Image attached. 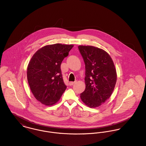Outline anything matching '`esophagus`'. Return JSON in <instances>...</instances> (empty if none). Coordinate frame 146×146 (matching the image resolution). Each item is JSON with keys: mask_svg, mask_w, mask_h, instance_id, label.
Returning a JSON list of instances; mask_svg holds the SVG:
<instances>
[{"mask_svg": "<svg viewBox=\"0 0 146 146\" xmlns=\"http://www.w3.org/2000/svg\"><path fill=\"white\" fill-rule=\"evenodd\" d=\"M75 82H71L69 83V84H70V86H72Z\"/></svg>", "mask_w": 146, "mask_h": 146, "instance_id": "1", "label": "esophagus"}]
</instances>
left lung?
Instances as JSON below:
<instances>
[{
  "instance_id": "1",
  "label": "left lung",
  "mask_w": 146,
  "mask_h": 146,
  "mask_svg": "<svg viewBox=\"0 0 146 146\" xmlns=\"http://www.w3.org/2000/svg\"><path fill=\"white\" fill-rule=\"evenodd\" d=\"M85 68L86 89L80 94L82 101L96 108L110 97L117 81V73L110 56L104 50L92 46H79Z\"/></svg>"
}]
</instances>
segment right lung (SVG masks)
Here are the masks:
<instances>
[{
	"mask_svg": "<svg viewBox=\"0 0 146 146\" xmlns=\"http://www.w3.org/2000/svg\"><path fill=\"white\" fill-rule=\"evenodd\" d=\"M72 45H46L36 52L27 68V79L35 97L44 105L55 104L65 91L60 65Z\"/></svg>",
	"mask_w": 146,
	"mask_h": 146,
	"instance_id": "right-lung-1",
	"label": "right lung"
}]
</instances>
